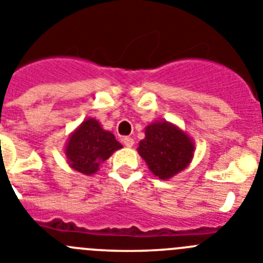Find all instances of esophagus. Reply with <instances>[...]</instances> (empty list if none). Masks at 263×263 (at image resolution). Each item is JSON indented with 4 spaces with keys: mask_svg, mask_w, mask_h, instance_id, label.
I'll list each match as a JSON object with an SVG mask.
<instances>
[{
    "mask_svg": "<svg viewBox=\"0 0 263 263\" xmlns=\"http://www.w3.org/2000/svg\"><path fill=\"white\" fill-rule=\"evenodd\" d=\"M123 144H124L126 146H128V148H131V146H134L135 141H134V139H132V137L126 136V137H123Z\"/></svg>",
    "mask_w": 263,
    "mask_h": 263,
    "instance_id": "esophagus-1",
    "label": "esophagus"
}]
</instances>
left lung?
I'll return each mask as SVG.
<instances>
[{
	"label": "left lung",
	"mask_w": 263,
	"mask_h": 263,
	"mask_svg": "<svg viewBox=\"0 0 263 263\" xmlns=\"http://www.w3.org/2000/svg\"><path fill=\"white\" fill-rule=\"evenodd\" d=\"M137 151L155 176L166 179L187 166L194 145L184 132L164 122L146 127Z\"/></svg>",
	"instance_id": "8db88e82"
}]
</instances>
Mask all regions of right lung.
<instances>
[{"label":"right lung","instance_id":"obj_1","mask_svg":"<svg viewBox=\"0 0 263 263\" xmlns=\"http://www.w3.org/2000/svg\"><path fill=\"white\" fill-rule=\"evenodd\" d=\"M122 148L111 132L103 131L97 120L89 119L70 136L65 155L73 169L90 176L112 152Z\"/></svg>","mask_w":263,"mask_h":263}]
</instances>
